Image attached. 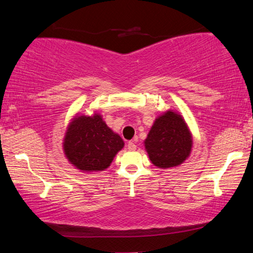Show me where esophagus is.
<instances>
[{
    "mask_svg": "<svg viewBox=\"0 0 253 253\" xmlns=\"http://www.w3.org/2000/svg\"><path fill=\"white\" fill-rule=\"evenodd\" d=\"M127 148L129 149V150H135V149H136V144H135V141H134V140L128 141V142H127Z\"/></svg>",
    "mask_w": 253,
    "mask_h": 253,
    "instance_id": "esophagus-1",
    "label": "esophagus"
}]
</instances>
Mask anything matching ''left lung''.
I'll use <instances>...</instances> for the list:
<instances>
[{
    "mask_svg": "<svg viewBox=\"0 0 253 253\" xmlns=\"http://www.w3.org/2000/svg\"><path fill=\"white\" fill-rule=\"evenodd\" d=\"M144 142L150 162L166 169L179 166L189 157L192 136L181 115L169 109L156 118Z\"/></svg>",
    "mask_w": 253,
    "mask_h": 253,
    "instance_id": "1",
    "label": "left lung"
}]
</instances>
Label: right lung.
Segmentation results:
<instances>
[{
	"label": "right lung",
	"mask_w": 253,
	"mask_h": 253,
	"mask_svg": "<svg viewBox=\"0 0 253 253\" xmlns=\"http://www.w3.org/2000/svg\"><path fill=\"white\" fill-rule=\"evenodd\" d=\"M122 137L114 132L99 114L76 116L67 127L63 149L73 166L82 171H103L124 147Z\"/></svg>",
	"instance_id": "obj_1"
}]
</instances>
